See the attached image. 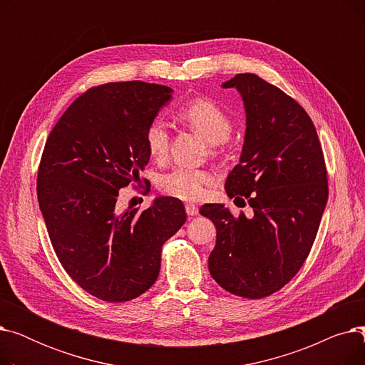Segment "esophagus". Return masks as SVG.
<instances>
[{"instance_id":"obj_1","label":"esophagus","mask_w":365,"mask_h":365,"mask_svg":"<svg viewBox=\"0 0 365 365\" xmlns=\"http://www.w3.org/2000/svg\"><path fill=\"white\" fill-rule=\"evenodd\" d=\"M185 210H186L187 216H197L198 215V207L195 204H186Z\"/></svg>"}]
</instances>
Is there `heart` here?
Wrapping results in <instances>:
<instances>
[{"label":"heart","mask_w":365,"mask_h":365,"mask_svg":"<svg viewBox=\"0 0 365 365\" xmlns=\"http://www.w3.org/2000/svg\"><path fill=\"white\" fill-rule=\"evenodd\" d=\"M180 118L202 136L210 145L225 142L232 131L229 115L213 101L195 99L185 105ZM145 142L149 155L155 160H164L168 152L170 134L163 120H153L145 133ZM213 182V175L205 170L176 168L167 173L160 180L164 194L182 201H197L202 198L205 186Z\"/></svg>","instance_id":"obj_1"}]
</instances>
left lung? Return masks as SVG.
Wrapping results in <instances>:
<instances>
[{"instance_id":"1","label":"left lung","mask_w":365,"mask_h":365,"mask_svg":"<svg viewBox=\"0 0 365 365\" xmlns=\"http://www.w3.org/2000/svg\"><path fill=\"white\" fill-rule=\"evenodd\" d=\"M222 87L235 88L245 110L240 163L225 189L229 198L245 197L253 216L235 217L223 204L200 208L217 232L208 271L226 292L260 299L278 292L308 257L327 205V170L315 125L290 96L253 73Z\"/></svg>"}]
</instances>
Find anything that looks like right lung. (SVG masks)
Listing matches in <instances>:
<instances>
[{
  "label": "right lung",
  "instance_id": "1",
  "mask_svg": "<svg viewBox=\"0 0 365 365\" xmlns=\"http://www.w3.org/2000/svg\"><path fill=\"white\" fill-rule=\"evenodd\" d=\"M173 90L142 81L87 90L57 121L38 168L36 194L51 245L91 296L127 302L157 281L163 244L186 222L182 201L117 210L118 190L150 155L145 133Z\"/></svg>",
  "mask_w": 365,
  "mask_h": 365
}]
</instances>
